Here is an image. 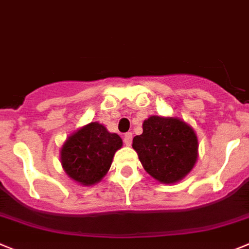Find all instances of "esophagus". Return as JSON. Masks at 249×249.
Here are the masks:
<instances>
[{"label": "esophagus", "mask_w": 249, "mask_h": 249, "mask_svg": "<svg viewBox=\"0 0 249 249\" xmlns=\"http://www.w3.org/2000/svg\"><path fill=\"white\" fill-rule=\"evenodd\" d=\"M131 142H133V134L126 133L124 136V144L126 145V146H130V145H131Z\"/></svg>", "instance_id": "34e87169"}]
</instances>
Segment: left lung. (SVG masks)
<instances>
[{
	"instance_id": "8db88e82",
	"label": "left lung",
	"mask_w": 249,
	"mask_h": 249,
	"mask_svg": "<svg viewBox=\"0 0 249 249\" xmlns=\"http://www.w3.org/2000/svg\"><path fill=\"white\" fill-rule=\"evenodd\" d=\"M133 149L151 178L175 183L194 169L198 141L194 129L181 119L152 115L142 124V134L133 139Z\"/></svg>"
}]
</instances>
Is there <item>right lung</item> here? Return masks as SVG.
Listing matches in <instances>:
<instances>
[{"label":"right lung","mask_w":249,"mask_h":249,"mask_svg":"<svg viewBox=\"0 0 249 249\" xmlns=\"http://www.w3.org/2000/svg\"><path fill=\"white\" fill-rule=\"evenodd\" d=\"M122 146L123 140L118 134L109 133L99 123H90L66 140L60 150L62 166L75 182L95 185L109 171L114 154Z\"/></svg>","instance_id":"right-lung-1"}]
</instances>
